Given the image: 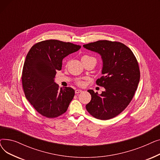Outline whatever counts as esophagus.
<instances>
[{
	"label": "esophagus",
	"mask_w": 160,
	"mask_h": 160,
	"mask_svg": "<svg viewBox=\"0 0 160 160\" xmlns=\"http://www.w3.org/2000/svg\"><path fill=\"white\" fill-rule=\"evenodd\" d=\"M82 91L81 89H76L75 90V93L76 94H78V93H82Z\"/></svg>",
	"instance_id": "34e87169"
}]
</instances>
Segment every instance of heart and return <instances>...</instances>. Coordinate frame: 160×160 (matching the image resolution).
I'll return each instance as SVG.
<instances>
[{"mask_svg":"<svg viewBox=\"0 0 160 160\" xmlns=\"http://www.w3.org/2000/svg\"><path fill=\"white\" fill-rule=\"evenodd\" d=\"M81 60H82V61L89 60H96V59L95 58H93V57L88 56V55H83V56H82ZM78 84L82 85L83 84V82L82 81H78Z\"/></svg>","mask_w":160,"mask_h":160,"instance_id":"b5f03b06","label":"heart"}]
</instances>
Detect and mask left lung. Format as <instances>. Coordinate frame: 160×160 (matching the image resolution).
I'll use <instances>...</instances> for the list:
<instances>
[{"label":"left lung","instance_id":"obj_1","mask_svg":"<svg viewBox=\"0 0 160 160\" xmlns=\"http://www.w3.org/2000/svg\"><path fill=\"white\" fill-rule=\"evenodd\" d=\"M83 47L101 56L103 76L96 83L105 89L100 95L88 91L91 100L86 110L98 119L113 118L128 106L137 90L140 79L138 62L132 50L120 42L100 40Z\"/></svg>","mask_w":160,"mask_h":160}]
</instances>
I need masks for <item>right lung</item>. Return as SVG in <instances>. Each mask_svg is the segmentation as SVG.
I'll list each match as a JSON object with an SVG mask.
<instances>
[{
	"label": "right lung",
	"instance_id": "1",
	"mask_svg": "<svg viewBox=\"0 0 160 160\" xmlns=\"http://www.w3.org/2000/svg\"><path fill=\"white\" fill-rule=\"evenodd\" d=\"M80 45L50 39L33 45L25 60L22 83L25 97L41 115L54 118L64 113L74 96L71 88L62 89L54 82L63 59L77 52Z\"/></svg>",
	"mask_w": 160,
	"mask_h": 160
}]
</instances>
